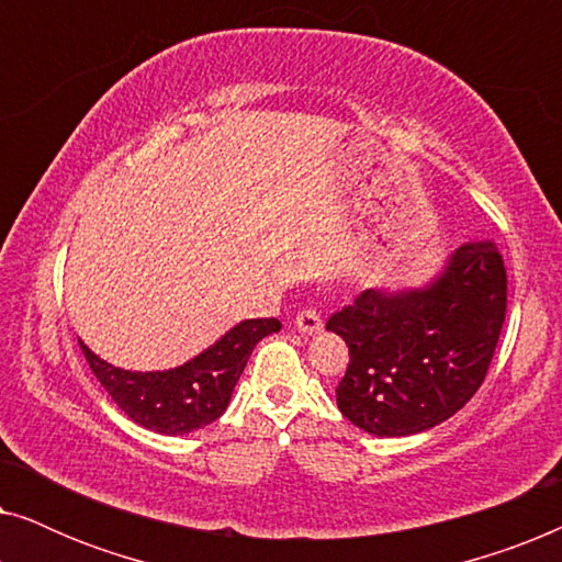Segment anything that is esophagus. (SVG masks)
Wrapping results in <instances>:
<instances>
[{
	"instance_id": "obj_1",
	"label": "esophagus",
	"mask_w": 562,
	"mask_h": 562,
	"mask_svg": "<svg viewBox=\"0 0 562 562\" xmlns=\"http://www.w3.org/2000/svg\"><path fill=\"white\" fill-rule=\"evenodd\" d=\"M294 325L302 335H314V333H319V329H322V317H319L317 310H302L296 314Z\"/></svg>"
}]
</instances>
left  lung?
<instances>
[{
    "instance_id": "8db88e82",
    "label": "left lung",
    "mask_w": 562,
    "mask_h": 562,
    "mask_svg": "<svg viewBox=\"0 0 562 562\" xmlns=\"http://www.w3.org/2000/svg\"><path fill=\"white\" fill-rule=\"evenodd\" d=\"M506 317V268L494 243L452 250L422 286L366 289L327 319L350 363L337 406L375 437L427 432L481 389Z\"/></svg>"
}]
</instances>
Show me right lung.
<instances>
[{
	"instance_id": "1",
	"label": "right lung",
	"mask_w": 562,
	"mask_h": 562,
	"mask_svg": "<svg viewBox=\"0 0 562 562\" xmlns=\"http://www.w3.org/2000/svg\"><path fill=\"white\" fill-rule=\"evenodd\" d=\"M279 329L281 322L273 317L243 319L199 356L168 371H125L79 342L97 381L135 425L158 435H187L222 417L252 348Z\"/></svg>"
}]
</instances>
